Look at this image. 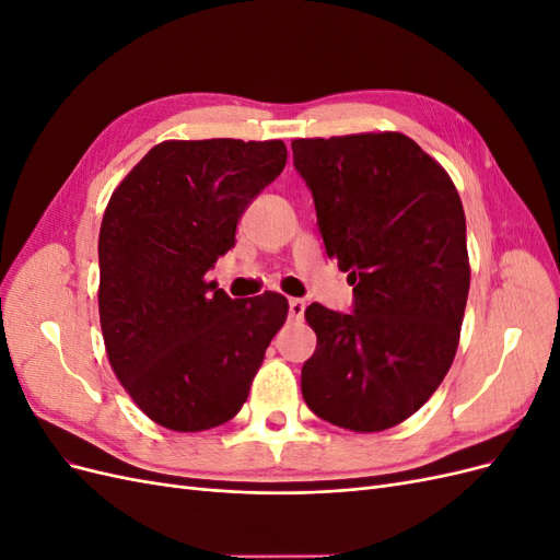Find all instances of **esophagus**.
<instances>
[{
  "instance_id": "1",
  "label": "esophagus",
  "mask_w": 560,
  "mask_h": 560,
  "mask_svg": "<svg viewBox=\"0 0 560 560\" xmlns=\"http://www.w3.org/2000/svg\"><path fill=\"white\" fill-rule=\"evenodd\" d=\"M303 311H306V301L303 299H290V317L299 322L303 317Z\"/></svg>"
}]
</instances>
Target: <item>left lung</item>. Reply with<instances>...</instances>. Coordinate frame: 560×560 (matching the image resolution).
<instances>
[{
    "label": "left lung",
    "mask_w": 560,
    "mask_h": 560,
    "mask_svg": "<svg viewBox=\"0 0 560 560\" xmlns=\"http://www.w3.org/2000/svg\"><path fill=\"white\" fill-rule=\"evenodd\" d=\"M329 259L354 284V313L306 308L317 336L301 393L350 432L399 425L442 385L469 294L463 200L448 173L401 132L292 142Z\"/></svg>",
    "instance_id": "8db88e82"
}]
</instances>
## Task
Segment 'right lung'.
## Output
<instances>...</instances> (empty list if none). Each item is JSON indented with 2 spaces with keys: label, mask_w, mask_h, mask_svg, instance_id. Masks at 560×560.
<instances>
[{
  "label": "right lung",
  "mask_w": 560,
  "mask_h": 560,
  "mask_svg": "<svg viewBox=\"0 0 560 560\" xmlns=\"http://www.w3.org/2000/svg\"><path fill=\"white\" fill-rule=\"evenodd\" d=\"M287 163L282 140H165L116 186L100 226V327L116 378L173 432L243 409L290 303L231 299L206 280L235 226Z\"/></svg>",
  "instance_id": "right-lung-1"
}]
</instances>
